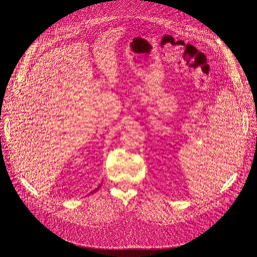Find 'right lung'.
<instances>
[{
    "label": "right lung",
    "instance_id": "obj_1",
    "mask_svg": "<svg viewBox=\"0 0 257 257\" xmlns=\"http://www.w3.org/2000/svg\"><path fill=\"white\" fill-rule=\"evenodd\" d=\"M97 190H98V188H96V190H94V191H93V192H96V191H97ZM93 192H91V193H93Z\"/></svg>",
    "mask_w": 257,
    "mask_h": 257
}]
</instances>
